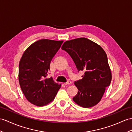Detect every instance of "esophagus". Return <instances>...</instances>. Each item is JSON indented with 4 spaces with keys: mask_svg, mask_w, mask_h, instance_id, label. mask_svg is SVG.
<instances>
[{
    "mask_svg": "<svg viewBox=\"0 0 132 132\" xmlns=\"http://www.w3.org/2000/svg\"><path fill=\"white\" fill-rule=\"evenodd\" d=\"M72 83V82H71V81H70V80H68L66 82H65V85H68V84H71Z\"/></svg>",
    "mask_w": 132,
    "mask_h": 132,
    "instance_id": "1",
    "label": "esophagus"
}]
</instances>
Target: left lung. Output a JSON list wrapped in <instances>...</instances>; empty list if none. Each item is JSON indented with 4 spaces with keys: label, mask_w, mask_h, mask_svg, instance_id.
I'll use <instances>...</instances> for the list:
<instances>
[{
    "label": "left lung",
    "mask_w": 132,
    "mask_h": 132,
    "mask_svg": "<svg viewBox=\"0 0 132 132\" xmlns=\"http://www.w3.org/2000/svg\"><path fill=\"white\" fill-rule=\"evenodd\" d=\"M61 49L71 56L78 72L84 71L82 78L75 81L78 92L73 101L85 108L96 105L112 79L106 52L100 45L85 38L66 41Z\"/></svg>",
    "instance_id": "obj_1"
}]
</instances>
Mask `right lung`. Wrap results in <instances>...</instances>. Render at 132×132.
Listing matches in <instances>:
<instances>
[{"mask_svg": "<svg viewBox=\"0 0 132 132\" xmlns=\"http://www.w3.org/2000/svg\"><path fill=\"white\" fill-rule=\"evenodd\" d=\"M63 42L39 40L30 45L21 57L18 80L24 96L33 105H48L54 100L61 87L52 78H46L51 61Z\"/></svg>", "mask_w": 132, "mask_h": 132, "instance_id": "obj_1", "label": "right lung"}]
</instances>
